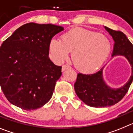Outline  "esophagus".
Returning a JSON list of instances; mask_svg holds the SVG:
<instances>
[{"instance_id": "obj_1", "label": "esophagus", "mask_w": 133, "mask_h": 133, "mask_svg": "<svg viewBox=\"0 0 133 133\" xmlns=\"http://www.w3.org/2000/svg\"><path fill=\"white\" fill-rule=\"evenodd\" d=\"M69 68H70V66L68 65V64H64V65L62 66V71H64L66 69H69Z\"/></svg>"}]
</instances>
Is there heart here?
<instances>
[{
  "label": "heart",
  "instance_id": "obj_1",
  "mask_svg": "<svg viewBox=\"0 0 133 133\" xmlns=\"http://www.w3.org/2000/svg\"><path fill=\"white\" fill-rule=\"evenodd\" d=\"M111 43L106 35L77 27L64 33L61 41L53 38L49 44L51 59L62 64L67 59L69 52L78 70L92 72L99 69L107 59Z\"/></svg>",
  "mask_w": 133,
  "mask_h": 133
}]
</instances>
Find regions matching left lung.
I'll return each mask as SVG.
<instances>
[{"label":"left lung","instance_id":"8db88e82","mask_svg":"<svg viewBox=\"0 0 133 133\" xmlns=\"http://www.w3.org/2000/svg\"><path fill=\"white\" fill-rule=\"evenodd\" d=\"M115 41L112 56H124L132 69L127 83L118 89H112L105 83L103 76L104 66L98 72L90 75L78 73L74 88L78 98L92 107H106L117 104L129 90L133 80V45L123 32L104 26Z\"/></svg>","mask_w":133,"mask_h":133}]
</instances>
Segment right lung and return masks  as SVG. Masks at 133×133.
Listing matches in <instances>:
<instances>
[{"label": "right lung", "mask_w": 133, "mask_h": 133, "mask_svg": "<svg viewBox=\"0 0 133 133\" xmlns=\"http://www.w3.org/2000/svg\"><path fill=\"white\" fill-rule=\"evenodd\" d=\"M63 30L52 24L27 23L2 43L0 84L10 103L24 110H35L51 98L62 66L49 58V44Z\"/></svg>", "instance_id": "1"}]
</instances>
